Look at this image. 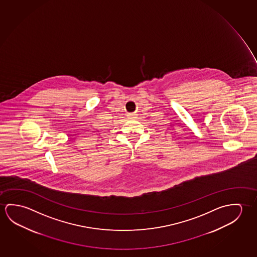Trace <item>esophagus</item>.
Listing matches in <instances>:
<instances>
[{"label":"esophagus","instance_id":"esophagus-1","mask_svg":"<svg viewBox=\"0 0 257 257\" xmlns=\"http://www.w3.org/2000/svg\"><path fill=\"white\" fill-rule=\"evenodd\" d=\"M135 115L136 114H131V117H135Z\"/></svg>","mask_w":257,"mask_h":257}]
</instances>
